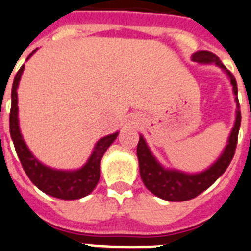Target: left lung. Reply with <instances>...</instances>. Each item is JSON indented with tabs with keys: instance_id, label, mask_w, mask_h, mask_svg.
<instances>
[{
	"instance_id": "8db88e82",
	"label": "left lung",
	"mask_w": 251,
	"mask_h": 251,
	"mask_svg": "<svg viewBox=\"0 0 251 251\" xmlns=\"http://www.w3.org/2000/svg\"><path fill=\"white\" fill-rule=\"evenodd\" d=\"M193 62L201 63V64H210L215 63L217 67L222 68L226 72V74L230 78V82L232 84V91L234 95L237 96V84L236 79L230 71L226 69V67L221 63L220 58L211 51L201 50L192 55ZM237 103L236 119H235V125L231 130V134L228 136V141L226 148L224 149L220 158L213 163L208 169L201 172V173L189 174L184 172L176 171V169H167L163 167L160 163L152 155L150 149L148 148L147 141L140 135L138 143V159H139V169H140V177L143 179L144 184L156 197L163 198L165 201L172 202H182L188 201L192 198L197 197L202 192L206 191L208 187H211L216 182L217 178L221 177L224 172L227 169L228 164L234 158L235 149L237 144V135H239V128L241 124V113L239 111V100L235 99Z\"/></svg>"
}]
</instances>
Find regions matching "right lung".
Instances as JSON below:
<instances>
[{"label":"right lung","mask_w":251,"mask_h":251,"mask_svg":"<svg viewBox=\"0 0 251 251\" xmlns=\"http://www.w3.org/2000/svg\"><path fill=\"white\" fill-rule=\"evenodd\" d=\"M23 72L24 65H21V68L15 75L12 91H11L10 134L24 171L35 186L51 197L60 198V200H79L82 197H86L97 186L100 176H101L100 165H101L102 156L117 138L119 132L107 135L97 141L88 162L77 171H58V169H53V168L41 164L38 159L32 155L29 148L26 147L20 132V127H19L17 87H19Z\"/></svg>","instance_id":"1"}]
</instances>
